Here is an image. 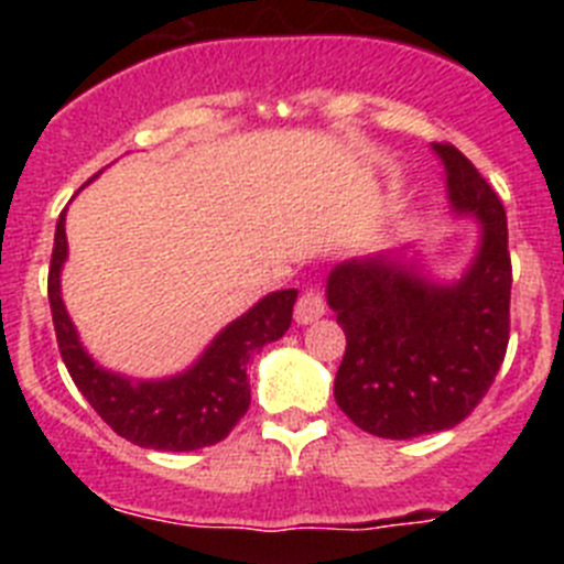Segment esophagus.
Segmentation results:
<instances>
[{"label":"esophagus","instance_id":"34e87169","mask_svg":"<svg viewBox=\"0 0 564 564\" xmlns=\"http://www.w3.org/2000/svg\"><path fill=\"white\" fill-rule=\"evenodd\" d=\"M325 311H327L325 296L311 288V291H305L302 296H299L293 318H296V325H311V322H316V318L325 316Z\"/></svg>","mask_w":564,"mask_h":564}]
</instances>
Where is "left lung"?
<instances>
[{"mask_svg": "<svg viewBox=\"0 0 564 564\" xmlns=\"http://www.w3.org/2000/svg\"><path fill=\"white\" fill-rule=\"evenodd\" d=\"M457 217L480 226L475 257L452 282L412 257H356L327 276L347 336L333 395L358 430L390 441L452 430L471 415L508 347L511 257L500 197L466 154L432 143Z\"/></svg>", "mask_w": 564, "mask_h": 564, "instance_id": "1", "label": "left lung"}]
</instances>
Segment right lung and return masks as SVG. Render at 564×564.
Masks as SVG:
<instances>
[{
	"instance_id": "obj_1",
	"label": "right lung",
	"mask_w": 564,
	"mask_h": 564,
	"mask_svg": "<svg viewBox=\"0 0 564 564\" xmlns=\"http://www.w3.org/2000/svg\"><path fill=\"white\" fill-rule=\"evenodd\" d=\"M64 217L67 208L56 223L47 296L58 350L82 395L112 426V432L143 449L194 452L220 443L251 403V383L246 376L248 358L285 336L299 291L288 288L259 299L251 311L223 327L197 361L177 376L149 381L127 378L121 372L104 370L84 350L76 325L62 302V268L67 262Z\"/></svg>"
}]
</instances>
